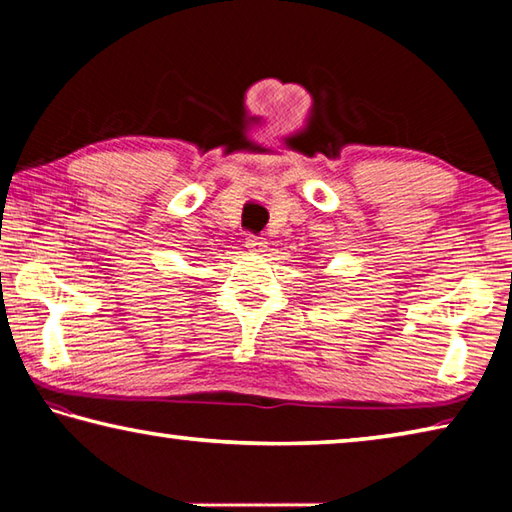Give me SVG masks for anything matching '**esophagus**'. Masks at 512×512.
Returning <instances> with one entry per match:
<instances>
[{
  "mask_svg": "<svg viewBox=\"0 0 512 512\" xmlns=\"http://www.w3.org/2000/svg\"><path fill=\"white\" fill-rule=\"evenodd\" d=\"M246 248H248V250H255V253H259V250L264 248V241H262V237L250 235V237L246 239Z\"/></svg>",
  "mask_w": 512,
  "mask_h": 512,
  "instance_id": "1",
  "label": "esophagus"
}]
</instances>
